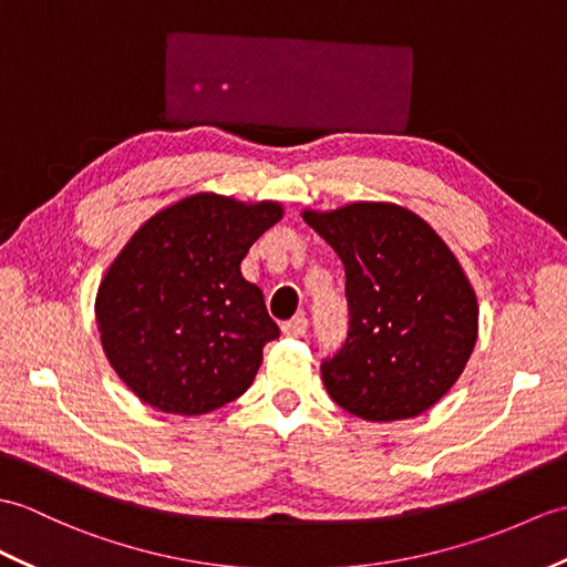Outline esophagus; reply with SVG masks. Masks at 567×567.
<instances>
[{
    "label": "esophagus",
    "instance_id": "34e87169",
    "mask_svg": "<svg viewBox=\"0 0 567 567\" xmlns=\"http://www.w3.org/2000/svg\"><path fill=\"white\" fill-rule=\"evenodd\" d=\"M307 328H309V321L305 316H292V319L282 323V333L289 338H301L307 333Z\"/></svg>",
    "mask_w": 567,
    "mask_h": 567
}]
</instances>
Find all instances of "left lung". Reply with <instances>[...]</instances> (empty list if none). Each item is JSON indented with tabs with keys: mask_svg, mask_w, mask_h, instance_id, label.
Masks as SVG:
<instances>
[{
	"mask_svg": "<svg viewBox=\"0 0 567 567\" xmlns=\"http://www.w3.org/2000/svg\"><path fill=\"white\" fill-rule=\"evenodd\" d=\"M346 266L350 328L323 386L372 423L425 413L462 377L478 338L473 287L425 219L391 203L305 209Z\"/></svg>",
	"mask_w": 567,
	"mask_h": 567,
	"instance_id": "left-lung-1",
	"label": "left lung"
}]
</instances>
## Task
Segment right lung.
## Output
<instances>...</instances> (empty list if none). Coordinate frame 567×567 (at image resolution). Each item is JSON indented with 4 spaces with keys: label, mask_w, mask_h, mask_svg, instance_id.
<instances>
[{
    "label": "right lung",
    "mask_w": 567,
    "mask_h": 567,
    "mask_svg": "<svg viewBox=\"0 0 567 567\" xmlns=\"http://www.w3.org/2000/svg\"><path fill=\"white\" fill-rule=\"evenodd\" d=\"M280 217L278 203L197 193L144 221L117 254L96 321L105 358L140 401L203 415L254 384L280 328L241 260Z\"/></svg>",
    "instance_id": "add662e5"
}]
</instances>
